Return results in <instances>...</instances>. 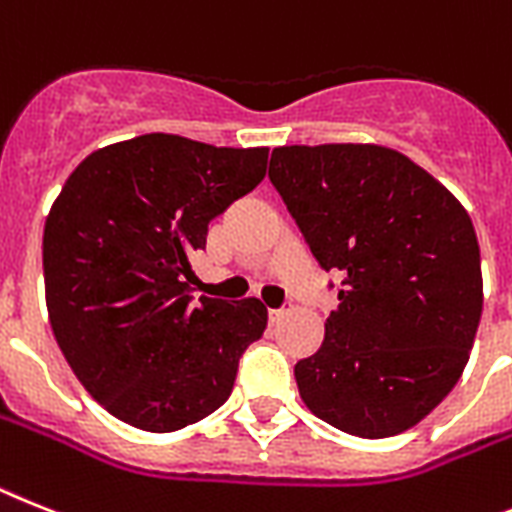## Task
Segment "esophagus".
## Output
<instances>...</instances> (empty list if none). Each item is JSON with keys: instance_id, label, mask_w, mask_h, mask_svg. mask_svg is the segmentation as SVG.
<instances>
[{"instance_id": "34e87169", "label": "esophagus", "mask_w": 512, "mask_h": 512, "mask_svg": "<svg viewBox=\"0 0 512 512\" xmlns=\"http://www.w3.org/2000/svg\"><path fill=\"white\" fill-rule=\"evenodd\" d=\"M283 315H286V307H281V309H268L270 322H278V320H281Z\"/></svg>"}]
</instances>
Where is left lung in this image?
<instances>
[{"label": "left lung", "instance_id": "8db88e82", "mask_svg": "<svg viewBox=\"0 0 512 512\" xmlns=\"http://www.w3.org/2000/svg\"><path fill=\"white\" fill-rule=\"evenodd\" d=\"M270 182L325 270H341L325 341L294 367L317 419L380 440L461 380L482 320L474 223L448 187L385 145H283Z\"/></svg>", "mask_w": 512, "mask_h": 512}]
</instances>
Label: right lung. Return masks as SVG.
Instances as JSON below:
<instances>
[{
    "mask_svg": "<svg viewBox=\"0 0 512 512\" xmlns=\"http://www.w3.org/2000/svg\"><path fill=\"white\" fill-rule=\"evenodd\" d=\"M268 148L150 135L93 150L44 226L49 322L103 409L145 432H176L223 406L268 309L192 296L208 223L263 182Z\"/></svg>",
    "mask_w": 512,
    "mask_h": 512,
    "instance_id": "right-lung-1",
    "label": "right lung"
}]
</instances>
